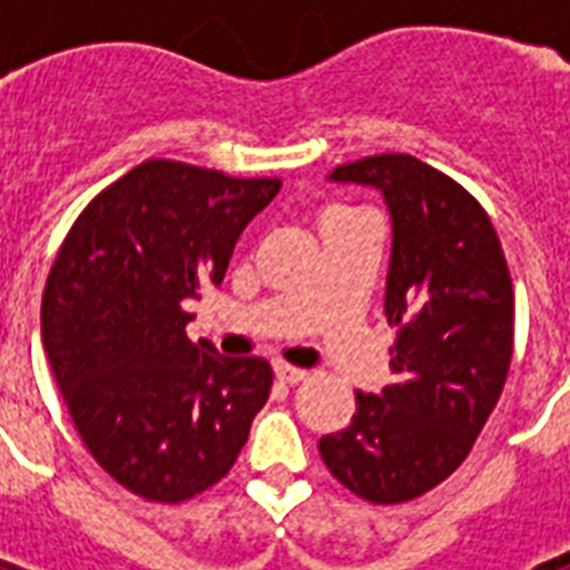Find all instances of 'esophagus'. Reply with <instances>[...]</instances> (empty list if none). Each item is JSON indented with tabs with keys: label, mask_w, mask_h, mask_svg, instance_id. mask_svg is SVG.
I'll return each mask as SVG.
<instances>
[{
	"label": "esophagus",
	"mask_w": 570,
	"mask_h": 570,
	"mask_svg": "<svg viewBox=\"0 0 570 570\" xmlns=\"http://www.w3.org/2000/svg\"><path fill=\"white\" fill-rule=\"evenodd\" d=\"M275 375L284 381V384H298V381L307 379V370H298V366H289V364H284V361H277Z\"/></svg>",
	"instance_id": "esophagus-1"
}]
</instances>
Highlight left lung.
<instances>
[{"label":"left lung","instance_id":"8db88e82","mask_svg":"<svg viewBox=\"0 0 570 570\" xmlns=\"http://www.w3.org/2000/svg\"><path fill=\"white\" fill-rule=\"evenodd\" d=\"M328 183L384 197V313L399 325L393 384L357 390L352 423L320 441L334 476L370 503H405L450 476L503 393L514 337L512 277L485 209L405 154L340 165Z\"/></svg>","mask_w":570,"mask_h":570}]
</instances>
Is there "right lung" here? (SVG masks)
<instances>
[{"instance_id":"add662e5","label":"right lung","mask_w":570,"mask_h":570,"mask_svg":"<svg viewBox=\"0 0 570 570\" xmlns=\"http://www.w3.org/2000/svg\"><path fill=\"white\" fill-rule=\"evenodd\" d=\"M281 191L147 159L88 204L47 277L40 334L85 446L132 494L180 503L233 468L272 366L191 343L186 313L222 286L242 230Z\"/></svg>"}]
</instances>
